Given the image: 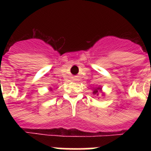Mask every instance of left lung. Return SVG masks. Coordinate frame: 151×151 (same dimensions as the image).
Listing matches in <instances>:
<instances>
[{
    "label": "left lung",
    "mask_w": 151,
    "mask_h": 151,
    "mask_svg": "<svg viewBox=\"0 0 151 151\" xmlns=\"http://www.w3.org/2000/svg\"><path fill=\"white\" fill-rule=\"evenodd\" d=\"M99 93H101L102 96L105 95L104 92H103L102 88H101V86H97V87L94 88H93V94H94V95L98 96L99 95Z\"/></svg>",
    "instance_id": "1"
}]
</instances>
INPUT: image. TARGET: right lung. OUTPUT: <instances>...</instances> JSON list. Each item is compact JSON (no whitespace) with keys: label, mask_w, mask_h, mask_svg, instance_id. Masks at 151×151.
<instances>
[{"label":"right lung","mask_w":151,"mask_h":151,"mask_svg":"<svg viewBox=\"0 0 151 151\" xmlns=\"http://www.w3.org/2000/svg\"><path fill=\"white\" fill-rule=\"evenodd\" d=\"M49 89H50V91H52V88L51 87H50V88H49Z\"/></svg>","instance_id":"obj_1"}]
</instances>
